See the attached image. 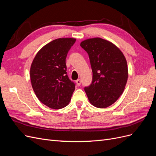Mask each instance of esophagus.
<instances>
[{"label":"esophagus","instance_id":"esophagus-1","mask_svg":"<svg viewBox=\"0 0 156 156\" xmlns=\"http://www.w3.org/2000/svg\"><path fill=\"white\" fill-rule=\"evenodd\" d=\"M76 83L77 84V85L78 86H80L81 85V79H78L77 81H76Z\"/></svg>","mask_w":156,"mask_h":156}]
</instances>
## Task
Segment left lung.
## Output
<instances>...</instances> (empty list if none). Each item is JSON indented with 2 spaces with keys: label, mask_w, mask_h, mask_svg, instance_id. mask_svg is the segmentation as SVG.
<instances>
[{
  "label": "left lung",
  "mask_w": 156,
  "mask_h": 156,
  "mask_svg": "<svg viewBox=\"0 0 156 156\" xmlns=\"http://www.w3.org/2000/svg\"><path fill=\"white\" fill-rule=\"evenodd\" d=\"M92 70V81L84 87L88 100L98 108L113 104L123 93L128 77L124 55L111 42L100 37L83 41Z\"/></svg>",
  "instance_id": "left-lung-1"
}]
</instances>
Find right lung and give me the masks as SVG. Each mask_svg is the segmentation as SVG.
<instances>
[{
    "instance_id": "right-lung-1",
    "label": "right lung",
    "mask_w": 156,
    "mask_h": 156,
    "mask_svg": "<svg viewBox=\"0 0 156 156\" xmlns=\"http://www.w3.org/2000/svg\"><path fill=\"white\" fill-rule=\"evenodd\" d=\"M75 38H58L43 47L30 67V81L38 100L53 109L68 105L75 84L69 79L66 58Z\"/></svg>"
}]
</instances>
